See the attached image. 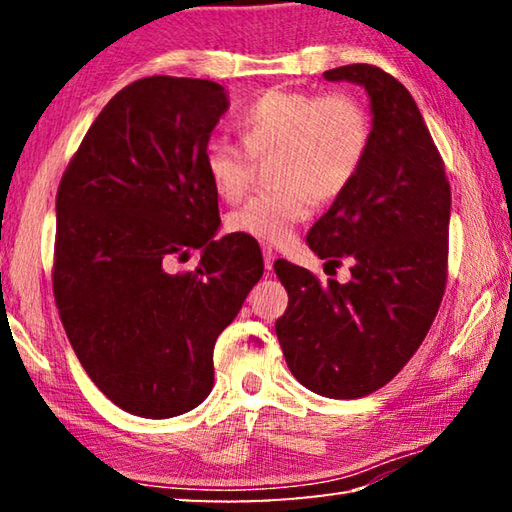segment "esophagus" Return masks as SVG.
Listing matches in <instances>:
<instances>
[{
  "mask_svg": "<svg viewBox=\"0 0 512 512\" xmlns=\"http://www.w3.org/2000/svg\"><path fill=\"white\" fill-rule=\"evenodd\" d=\"M273 259H275V250L271 246H264V266H266V271H271V268H273Z\"/></svg>",
  "mask_w": 512,
  "mask_h": 512,
  "instance_id": "34e87169",
  "label": "esophagus"
}]
</instances>
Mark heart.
<instances>
[{
  "label": "heart",
  "mask_w": 512,
  "mask_h": 512,
  "mask_svg": "<svg viewBox=\"0 0 512 512\" xmlns=\"http://www.w3.org/2000/svg\"><path fill=\"white\" fill-rule=\"evenodd\" d=\"M241 142L212 137L203 167L214 192L239 201L253 185L257 160L275 155L280 185L228 216V228L264 244H287L316 201H334L359 176L372 144L368 108L350 92L266 90L237 115Z\"/></svg>",
  "instance_id": "b5f03b06"
}]
</instances>
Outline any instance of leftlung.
I'll use <instances>...</instances> for the list:
<instances>
[{
	"label": "left lung",
	"instance_id": "obj_1",
	"mask_svg": "<svg viewBox=\"0 0 512 512\" xmlns=\"http://www.w3.org/2000/svg\"><path fill=\"white\" fill-rule=\"evenodd\" d=\"M327 81L366 88L372 144L359 176L311 225L327 266L350 259V282L327 284L277 259L289 307L275 332L302 386L357 400L386 386L427 336L447 284L452 189L413 97L375 65L329 69Z\"/></svg>",
	"mask_w": 512,
	"mask_h": 512
}]
</instances>
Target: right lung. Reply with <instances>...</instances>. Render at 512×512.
I'll list each match as a JSON object with an SVG mask.
<instances>
[{
    "label": "right lung",
    "instance_id": "1",
    "mask_svg": "<svg viewBox=\"0 0 512 512\" xmlns=\"http://www.w3.org/2000/svg\"><path fill=\"white\" fill-rule=\"evenodd\" d=\"M228 110L219 83L146 76L119 90L56 194L54 298L94 386L140 418L196 409L214 343L264 273L246 235L214 239L219 194L203 149ZM189 249L192 272H173Z\"/></svg>",
    "mask_w": 512,
    "mask_h": 512
}]
</instances>
